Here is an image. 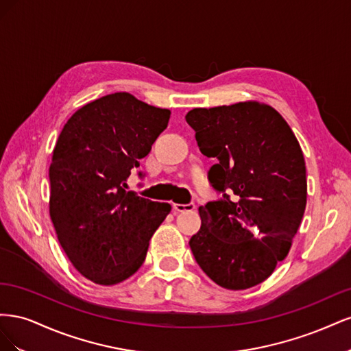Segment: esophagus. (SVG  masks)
<instances>
[{
  "label": "esophagus",
  "instance_id": "obj_1",
  "mask_svg": "<svg viewBox=\"0 0 351 351\" xmlns=\"http://www.w3.org/2000/svg\"><path fill=\"white\" fill-rule=\"evenodd\" d=\"M196 206L195 204H187V205H182V204H173V209L176 212H187V210H193Z\"/></svg>",
  "mask_w": 351,
  "mask_h": 351
}]
</instances>
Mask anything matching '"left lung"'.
<instances>
[{
  "label": "left lung",
  "mask_w": 351,
  "mask_h": 351,
  "mask_svg": "<svg viewBox=\"0 0 351 351\" xmlns=\"http://www.w3.org/2000/svg\"><path fill=\"white\" fill-rule=\"evenodd\" d=\"M186 121L200 152L218 161L209 178L224 193L199 208L202 226L190 249L222 289H250L285 259L302 222L307 182L300 143L282 115L259 101L193 108Z\"/></svg>",
  "instance_id": "8db88e82"
}]
</instances>
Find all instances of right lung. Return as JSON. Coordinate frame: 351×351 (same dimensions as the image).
I'll return each instance as SVG.
<instances>
[{
	"instance_id": "add662e5",
	"label": "right lung",
	"mask_w": 351,
	"mask_h": 351,
	"mask_svg": "<svg viewBox=\"0 0 351 351\" xmlns=\"http://www.w3.org/2000/svg\"><path fill=\"white\" fill-rule=\"evenodd\" d=\"M171 111L117 92L83 105L62 127L49 167V217L84 278L119 284L139 269L171 210L125 192L127 178L168 125Z\"/></svg>"
}]
</instances>
